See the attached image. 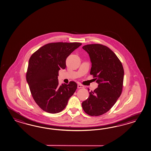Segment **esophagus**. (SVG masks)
Returning <instances> with one entry per match:
<instances>
[{"mask_svg": "<svg viewBox=\"0 0 151 151\" xmlns=\"http://www.w3.org/2000/svg\"><path fill=\"white\" fill-rule=\"evenodd\" d=\"M78 88H84V86L81 84L78 85Z\"/></svg>", "mask_w": 151, "mask_h": 151, "instance_id": "1", "label": "esophagus"}]
</instances>
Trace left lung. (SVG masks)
I'll use <instances>...</instances> for the list:
<instances>
[{
	"mask_svg": "<svg viewBox=\"0 0 151 151\" xmlns=\"http://www.w3.org/2000/svg\"><path fill=\"white\" fill-rule=\"evenodd\" d=\"M83 49L89 55L90 74L98 85L89 92L90 96L82 103V107L88 115L100 116L108 111L121 95L123 67L116 54L106 46L91 44L83 46Z\"/></svg>",
	"mask_w": 151,
	"mask_h": 151,
	"instance_id": "left-lung-1",
	"label": "left lung"
}]
</instances>
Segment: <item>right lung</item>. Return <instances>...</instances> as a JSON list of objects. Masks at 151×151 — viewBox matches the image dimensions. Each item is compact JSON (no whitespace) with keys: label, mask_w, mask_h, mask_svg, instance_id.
<instances>
[{"label":"right lung","mask_w":151,"mask_h":151,"mask_svg":"<svg viewBox=\"0 0 151 151\" xmlns=\"http://www.w3.org/2000/svg\"><path fill=\"white\" fill-rule=\"evenodd\" d=\"M81 45L79 42L50 43L40 48L29 60L26 79L32 96L43 111H63L77 88L74 81L59 84L60 69H65L67 58Z\"/></svg>","instance_id":"obj_1"}]
</instances>
